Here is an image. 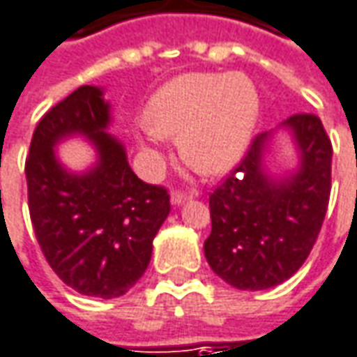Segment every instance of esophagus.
Here are the masks:
<instances>
[{
  "instance_id": "esophagus-1",
  "label": "esophagus",
  "mask_w": 357,
  "mask_h": 357,
  "mask_svg": "<svg viewBox=\"0 0 357 357\" xmlns=\"http://www.w3.org/2000/svg\"><path fill=\"white\" fill-rule=\"evenodd\" d=\"M191 193H193V191H181V189H176V191L172 193V203H174V205H181L183 201H188V199L191 197Z\"/></svg>"
}]
</instances>
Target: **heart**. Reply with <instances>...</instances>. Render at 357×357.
Masks as SVG:
<instances>
[{
	"label": "heart",
	"instance_id": "obj_1",
	"mask_svg": "<svg viewBox=\"0 0 357 357\" xmlns=\"http://www.w3.org/2000/svg\"><path fill=\"white\" fill-rule=\"evenodd\" d=\"M260 115V93L242 74L195 72L172 79L150 99L148 128L179 137V152L201 174H225L248 148Z\"/></svg>",
	"mask_w": 357,
	"mask_h": 357
}]
</instances>
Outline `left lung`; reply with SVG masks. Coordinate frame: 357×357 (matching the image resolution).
<instances>
[{
  "instance_id": "left-lung-1",
  "label": "left lung",
  "mask_w": 357,
  "mask_h": 357,
  "mask_svg": "<svg viewBox=\"0 0 357 357\" xmlns=\"http://www.w3.org/2000/svg\"><path fill=\"white\" fill-rule=\"evenodd\" d=\"M289 128L301 150L299 169L271 179L264 168L268 135L252 138L246 154L209 195L211 270L242 291L289 280L309 258L331 199L332 142L321 119L295 113Z\"/></svg>"
}]
</instances>
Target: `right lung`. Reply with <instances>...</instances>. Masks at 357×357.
Listing matches in <instances>:
<instances>
[{
    "label": "right lung",
    "mask_w": 357,
    "mask_h": 357,
    "mask_svg": "<svg viewBox=\"0 0 357 357\" xmlns=\"http://www.w3.org/2000/svg\"><path fill=\"white\" fill-rule=\"evenodd\" d=\"M109 121L103 91L77 87L38 121L25 160L31 222L48 266L68 287L99 299L121 297L142 278L169 213L168 189L130 169L123 144L105 132ZM74 132L100 154L84 176L62 169L52 148Z\"/></svg>",
    "instance_id": "add662e5"
}]
</instances>
